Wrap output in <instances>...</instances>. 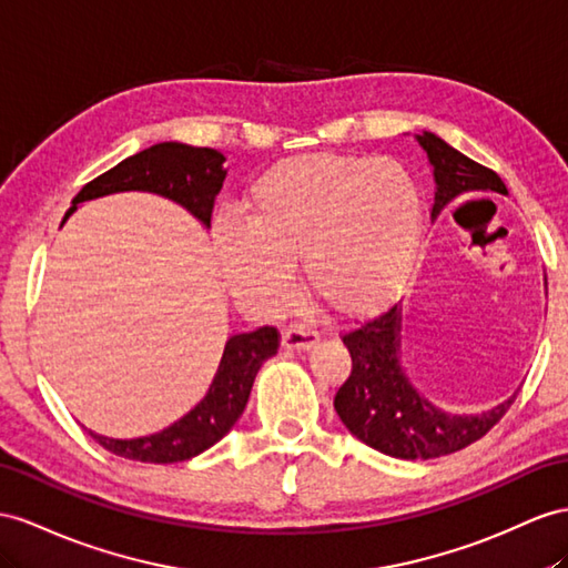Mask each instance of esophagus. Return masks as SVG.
Listing matches in <instances>:
<instances>
[{
	"mask_svg": "<svg viewBox=\"0 0 568 568\" xmlns=\"http://www.w3.org/2000/svg\"><path fill=\"white\" fill-rule=\"evenodd\" d=\"M281 343L285 351H310L318 343V333L307 326H290L283 331Z\"/></svg>",
	"mask_w": 568,
	"mask_h": 568,
	"instance_id": "esophagus-1",
	"label": "esophagus"
}]
</instances>
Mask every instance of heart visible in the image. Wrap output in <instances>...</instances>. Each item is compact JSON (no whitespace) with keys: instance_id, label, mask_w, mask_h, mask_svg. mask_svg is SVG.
I'll list each match as a JSON object with an SVG mask.
<instances>
[{"instance_id":"obj_1","label":"heart","mask_w":568,"mask_h":568,"mask_svg":"<svg viewBox=\"0 0 568 568\" xmlns=\"http://www.w3.org/2000/svg\"><path fill=\"white\" fill-rule=\"evenodd\" d=\"M242 213L244 223L215 225V258L232 293L261 312L293 297L297 258L331 310H379L408 283L425 221L419 186L396 160L328 153L258 174Z\"/></svg>"}]
</instances>
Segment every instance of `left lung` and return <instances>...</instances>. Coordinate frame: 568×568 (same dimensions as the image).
Wrapping results in <instances>:
<instances>
[{"instance_id":"1","label":"left lung","mask_w":568,"mask_h":568,"mask_svg":"<svg viewBox=\"0 0 568 568\" xmlns=\"http://www.w3.org/2000/svg\"><path fill=\"white\" fill-rule=\"evenodd\" d=\"M434 174L436 221L448 203L465 194H508L494 170L475 163L432 132L415 134ZM343 343L353 357V372L338 388L336 413L359 442L386 456L415 460L454 454L483 436L511 408V398L477 415L436 408L410 384L400 365V304L351 333Z\"/></svg>"}]
</instances>
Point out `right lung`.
<instances>
[{
	"label": "right lung",
	"mask_w": 568,
	"mask_h": 568,
	"mask_svg": "<svg viewBox=\"0 0 568 568\" xmlns=\"http://www.w3.org/2000/svg\"><path fill=\"white\" fill-rule=\"evenodd\" d=\"M225 174V155L221 151L196 149L180 141L155 143L85 184L71 201L62 225L83 201L120 192H151L180 203L203 227H211L213 201L221 192ZM275 353H278V331L273 326L235 333L225 343L221 365L206 396L178 423L136 439H112L91 429L89 434L110 454L129 460L180 463L194 458L235 427L250 400L256 372Z\"/></svg>",
	"instance_id": "obj_1"
}]
</instances>
